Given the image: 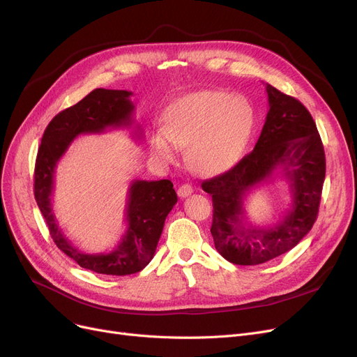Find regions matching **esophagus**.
Instances as JSON below:
<instances>
[{"instance_id": "34e87169", "label": "esophagus", "mask_w": 357, "mask_h": 357, "mask_svg": "<svg viewBox=\"0 0 357 357\" xmlns=\"http://www.w3.org/2000/svg\"><path fill=\"white\" fill-rule=\"evenodd\" d=\"M191 194H192V186L190 183H183L178 188V197H181V198H186Z\"/></svg>"}]
</instances>
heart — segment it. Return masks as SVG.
Wrapping results in <instances>:
<instances>
[{
    "label": "heart",
    "instance_id": "b5f03b06",
    "mask_svg": "<svg viewBox=\"0 0 357 357\" xmlns=\"http://www.w3.org/2000/svg\"><path fill=\"white\" fill-rule=\"evenodd\" d=\"M255 123L252 105L224 91H198L169 104L162 130L150 135L156 160L174 163L178 149H186V163L199 175H215L230 167L245 149Z\"/></svg>",
    "mask_w": 357,
    "mask_h": 357
}]
</instances>
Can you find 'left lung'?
Returning a JSON list of instances; mask_svg holds the SVG:
<instances>
[{
    "mask_svg": "<svg viewBox=\"0 0 357 357\" xmlns=\"http://www.w3.org/2000/svg\"><path fill=\"white\" fill-rule=\"evenodd\" d=\"M269 111L249 155L226 174L202 182L213 197L211 234L217 252L234 265H260L294 249L317 220L326 155L310 111L294 97L266 84ZM276 176L290 185L291 205L273 227L247 222L245 195Z\"/></svg>",
    "mask_w": 357,
    "mask_h": 357,
    "instance_id": "obj_1",
    "label": "left lung"
}]
</instances>
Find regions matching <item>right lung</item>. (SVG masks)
Segmentation results:
<instances>
[{"instance_id":"obj_1","label":"right lung","mask_w":357,"mask_h":357,"mask_svg":"<svg viewBox=\"0 0 357 357\" xmlns=\"http://www.w3.org/2000/svg\"><path fill=\"white\" fill-rule=\"evenodd\" d=\"M131 91L97 88L53 120L45 130L34 169V197L46 220L53 241L66 256L92 272L124 276L140 272L153 259L163 224L178 201L174 183L169 179L131 181L127 191V230L117 245L104 253H86L72 245L63 234L53 213L52 195L54 172L62 156L81 135H101L107 130L131 128L135 125V104ZM135 139L143 137L139 124Z\"/></svg>"}]
</instances>
